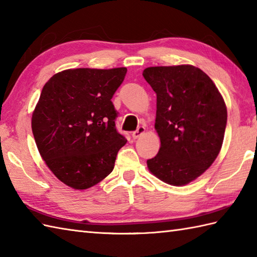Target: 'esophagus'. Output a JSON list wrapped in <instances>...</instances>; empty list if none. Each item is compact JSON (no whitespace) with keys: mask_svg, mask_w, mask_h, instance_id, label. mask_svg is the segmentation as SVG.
<instances>
[{"mask_svg":"<svg viewBox=\"0 0 257 257\" xmlns=\"http://www.w3.org/2000/svg\"><path fill=\"white\" fill-rule=\"evenodd\" d=\"M145 130H146V128L143 127V125H140V127H139L137 130H136V132L133 133V138H134V139L139 138L140 136L145 133Z\"/></svg>","mask_w":257,"mask_h":257,"instance_id":"obj_1","label":"esophagus"}]
</instances>
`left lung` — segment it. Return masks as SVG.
<instances>
[{
  "label": "left lung",
  "instance_id": "left-lung-1",
  "mask_svg": "<svg viewBox=\"0 0 257 257\" xmlns=\"http://www.w3.org/2000/svg\"><path fill=\"white\" fill-rule=\"evenodd\" d=\"M143 75L157 94L155 128L161 143L147 166L163 182L185 185L220 154L227 120L224 99L209 76L192 65L148 67Z\"/></svg>",
  "mask_w": 257,
  "mask_h": 257
}]
</instances>
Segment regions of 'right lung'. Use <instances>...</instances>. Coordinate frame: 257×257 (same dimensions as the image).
Segmentation results:
<instances>
[{
	"instance_id": "add662e5",
	"label": "right lung",
	"mask_w": 257,
	"mask_h": 257,
	"mask_svg": "<svg viewBox=\"0 0 257 257\" xmlns=\"http://www.w3.org/2000/svg\"><path fill=\"white\" fill-rule=\"evenodd\" d=\"M125 73V67L66 69L43 87L32 132L46 166L70 188L85 190L105 179L127 143L116 129L111 101Z\"/></svg>"
}]
</instances>
